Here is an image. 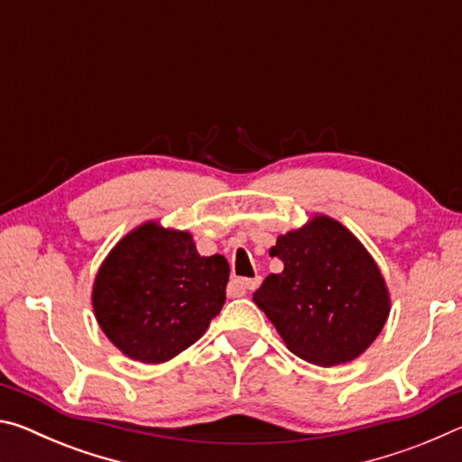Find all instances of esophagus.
Segmentation results:
<instances>
[{
    "label": "esophagus",
    "mask_w": 462,
    "mask_h": 462,
    "mask_svg": "<svg viewBox=\"0 0 462 462\" xmlns=\"http://www.w3.org/2000/svg\"><path fill=\"white\" fill-rule=\"evenodd\" d=\"M261 285V277H254V279H234V287H236V291L240 295H246L250 291H254L256 287Z\"/></svg>",
    "instance_id": "34e87169"
}]
</instances>
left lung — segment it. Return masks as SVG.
Listing matches in <instances>:
<instances>
[{"label": "left lung", "mask_w": 462, "mask_h": 462, "mask_svg": "<svg viewBox=\"0 0 462 462\" xmlns=\"http://www.w3.org/2000/svg\"><path fill=\"white\" fill-rule=\"evenodd\" d=\"M271 273L254 303L277 328L285 346L318 366L350 363L381 334L391 297L369 250L346 226L316 214L301 228L277 236Z\"/></svg>", "instance_id": "8db88e82"}]
</instances>
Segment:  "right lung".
<instances>
[{
    "label": "right lung",
    "instance_id": "add662e5",
    "mask_svg": "<svg viewBox=\"0 0 462 462\" xmlns=\"http://www.w3.org/2000/svg\"><path fill=\"white\" fill-rule=\"evenodd\" d=\"M230 267L201 256L187 230L144 222L97 269L91 303L101 330L132 361L159 365L206 334L226 301Z\"/></svg>",
    "mask_w": 462,
    "mask_h": 462
}]
</instances>
